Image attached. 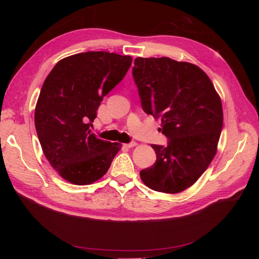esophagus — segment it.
<instances>
[{
    "label": "esophagus",
    "instance_id": "1",
    "mask_svg": "<svg viewBox=\"0 0 259 259\" xmlns=\"http://www.w3.org/2000/svg\"><path fill=\"white\" fill-rule=\"evenodd\" d=\"M124 146L125 147H127V148H133V147H135V146H137V143H130V144H124Z\"/></svg>",
    "mask_w": 259,
    "mask_h": 259
}]
</instances>
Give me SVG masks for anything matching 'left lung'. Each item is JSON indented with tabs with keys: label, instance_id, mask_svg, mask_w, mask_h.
<instances>
[{
	"label": "left lung",
	"instance_id": "obj_1",
	"mask_svg": "<svg viewBox=\"0 0 259 259\" xmlns=\"http://www.w3.org/2000/svg\"><path fill=\"white\" fill-rule=\"evenodd\" d=\"M133 77L143 110L161 119L167 146L151 145L152 166L140 170L150 189L178 193L204 173L217 151L223 106L207 74L190 62L168 57L135 59Z\"/></svg>",
	"mask_w": 259,
	"mask_h": 259
}]
</instances>
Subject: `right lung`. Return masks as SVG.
<instances>
[{
  "instance_id": "1",
  "label": "right lung",
  "mask_w": 259,
  "mask_h": 259,
  "mask_svg": "<svg viewBox=\"0 0 259 259\" xmlns=\"http://www.w3.org/2000/svg\"><path fill=\"white\" fill-rule=\"evenodd\" d=\"M132 60L115 53H80L58 61L45 79L35 106V130L46 159L67 182L95 183L122 148L99 139L92 123Z\"/></svg>"
}]
</instances>
